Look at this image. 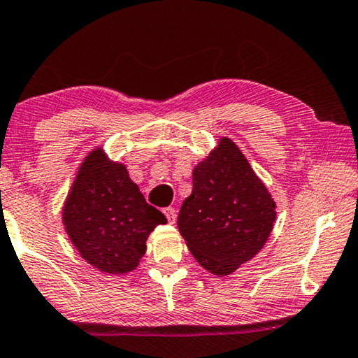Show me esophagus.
Segmentation results:
<instances>
[{"instance_id": "obj_1", "label": "esophagus", "mask_w": 358, "mask_h": 358, "mask_svg": "<svg viewBox=\"0 0 358 358\" xmlns=\"http://www.w3.org/2000/svg\"><path fill=\"white\" fill-rule=\"evenodd\" d=\"M164 213L165 217H167L169 223H175V220H177V210H175L173 207H167V209H164Z\"/></svg>"}]
</instances>
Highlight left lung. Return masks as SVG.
<instances>
[{
  "label": "left lung",
  "mask_w": 358,
  "mask_h": 358,
  "mask_svg": "<svg viewBox=\"0 0 358 358\" xmlns=\"http://www.w3.org/2000/svg\"><path fill=\"white\" fill-rule=\"evenodd\" d=\"M276 204L230 138L193 170V191L181 204L178 230L199 265L231 275L268 239Z\"/></svg>",
  "instance_id": "left-lung-1"
}]
</instances>
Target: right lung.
I'll return each instance as SVG.
<instances>
[{
  "label": "right lung",
  "instance_id": "add662e5",
  "mask_svg": "<svg viewBox=\"0 0 358 358\" xmlns=\"http://www.w3.org/2000/svg\"><path fill=\"white\" fill-rule=\"evenodd\" d=\"M62 223L80 255L110 275L135 270L146 239L167 223L149 206L124 164L112 162L103 148L85 157L62 207Z\"/></svg>",
  "mask_w": 358,
  "mask_h": 358
}]
</instances>
